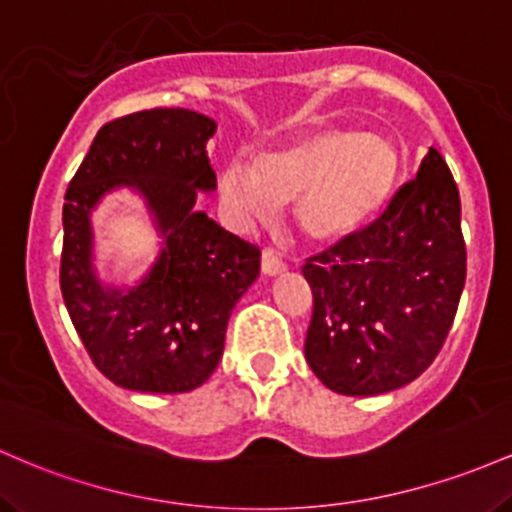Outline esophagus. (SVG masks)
I'll return each mask as SVG.
<instances>
[{
  "instance_id": "obj_1",
  "label": "esophagus",
  "mask_w": 512,
  "mask_h": 512,
  "mask_svg": "<svg viewBox=\"0 0 512 512\" xmlns=\"http://www.w3.org/2000/svg\"><path fill=\"white\" fill-rule=\"evenodd\" d=\"M261 271L266 275H278L285 271V261L275 254L273 249H263L261 254Z\"/></svg>"
}]
</instances>
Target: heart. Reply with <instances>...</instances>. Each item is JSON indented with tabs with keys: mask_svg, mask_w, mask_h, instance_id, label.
Masks as SVG:
<instances>
[{
	"mask_svg": "<svg viewBox=\"0 0 512 512\" xmlns=\"http://www.w3.org/2000/svg\"><path fill=\"white\" fill-rule=\"evenodd\" d=\"M399 176L401 152L389 137L331 128L261 154L254 166L229 164L220 188L241 222H268L292 200L307 237L338 241L387 208Z\"/></svg>",
	"mask_w": 512,
	"mask_h": 512,
	"instance_id": "obj_1",
	"label": "heart"
}]
</instances>
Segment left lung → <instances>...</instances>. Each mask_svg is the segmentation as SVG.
Wrapping results in <instances>:
<instances>
[{
	"mask_svg": "<svg viewBox=\"0 0 512 512\" xmlns=\"http://www.w3.org/2000/svg\"><path fill=\"white\" fill-rule=\"evenodd\" d=\"M459 220L457 183L430 147L380 220L307 258L314 312L304 358L331 392L387 394L433 363L467 278Z\"/></svg>",
	"mask_w": 512,
	"mask_h": 512,
	"instance_id": "8db88e82",
	"label": "left lung"
}]
</instances>
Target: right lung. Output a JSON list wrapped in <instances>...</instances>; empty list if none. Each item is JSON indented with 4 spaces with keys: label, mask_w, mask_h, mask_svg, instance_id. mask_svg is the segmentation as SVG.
Masks as SVG:
<instances>
[{
    "label": "right lung",
    "mask_w": 512,
    "mask_h": 512,
    "mask_svg": "<svg viewBox=\"0 0 512 512\" xmlns=\"http://www.w3.org/2000/svg\"><path fill=\"white\" fill-rule=\"evenodd\" d=\"M217 123L188 108H152L106 123L65 193L60 287L91 360L132 392L181 394L220 365L234 304L261 271V251L195 208L217 188L208 140ZM135 192L160 251L132 286L95 268L90 215L106 194Z\"/></svg>",
    "instance_id": "obj_1"
}]
</instances>
